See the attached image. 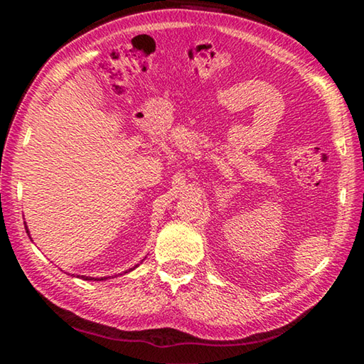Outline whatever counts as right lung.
I'll use <instances>...</instances> for the list:
<instances>
[{"label": "right lung", "instance_id": "1", "mask_svg": "<svg viewBox=\"0 0 364 364\" xmlns=\"http://www.w3.org/2000/svg\"><path fill=\"white\" fill-rule=\"evenodd\" d=\"M26 230H27V232H28V228H27V225H26ZM28 236H30V232H28ZM138 264H134L133 268H130V269H127V271H123V273H130V271H133L134 268H136ZM77 278H82V279H85V281H102V279H107V278H91V276H77ZM110 278V276H109Z\"/></svg>", "mask_w": 364, "mask_h": 364}]
</instances>
